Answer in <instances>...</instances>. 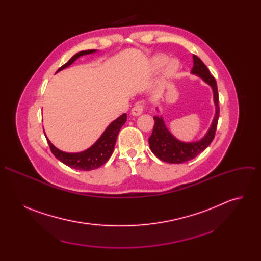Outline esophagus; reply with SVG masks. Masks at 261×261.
I'll list each match as a JSON object with an SVG mask.
<instances>
[{"mask_svg": "<svg viewBox=\"0 0 261 261\" xmlns=\"http://www.w3.org/2000/svg\"><path fill=\"white\" fill-rule=\"evenodd\" d=\"M143 109H144V105H143L142 103H138V104H136V105L132 108L131 114H132L133 116H139V115L142 114Z\"/></svg>", "mask_w": 261, "mask_h": 261, "instance_id": "esophagus-1", "label": "esophagus"}]
</instances>
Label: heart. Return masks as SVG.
I'll return each instance as SVG.
<instances>
[{
	"instance_id": "b5f03b06",
	"label": "heart",
	"mask_w": 261,
	"mask_h": 261,
	"mask_svg": "<svg viewBox=\"0 0 261 261\" xmlns=\"http://www.w3.org/2000/svg\"><path fill=\"white\" fill-rule=\"evenodd\" d=\"M168 61V58L164 55H158L156 57H154L152 59V68L154 70H159L161 68H163L166 65V63ZM178 70V63L175 60H172L169 62V64L166 65L165 68V75L167 77L173 76L174 74L177 72Z\"/></svg>"
}]
</instances>
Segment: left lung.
<instances>
[{"label": "left lung", "mask_w": 261, "mask_h": 261, "mask_svg": "<svg viewBox=\"0 0 261 261\" xmlns=\"http://www.w3.org/2000/svg\"><path fill=\"white\" fill-rule=\"evenodd\" d=\"M193 61L194 65L192 68V73L197 74L213 89L214 100L216 104V115L210 130L205 136L197 142H181L177 140L167 130L162 118L154 117L155 124L152 135L148 138V143H150L151 150L156 155V157L167 163L179 164L194 159L211 144L216 134L220 113L217 83L215 77L210 73L207 67L197 56H193Z\"/></svg>", "instance_id": "8db88e82"}]
</instances>
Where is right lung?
<instances>
[{
    "label": "right lung",
    "mask_w": 261,
    "mask_h": 261,
    "mask_svg": "<svg viewBox=\"0 0 261 261\" xmlns=\"http://www.w3.org/2000/svg\"><path fill=\"white\" fill-rule=\"evenodd\" d=\"M95 51H96L95 49H90V50H84V51L77 53L76 55H74L66 64L60 67L58 71L65 69L80 57L84 55H89ZM126 121H127L126 114L119 117L117 120H115L107 127V129L104 131L101 137L90 148H88L87 151L82 153H76V154L65 153L58 150L57 147H55L48 139H47V142L49 144L50 151L55 155V157L59 159L61 162H63L64 164H66L67 166L74 169L86 170V171L96 169L102 166L104 163H106V161L110 158L111 154H113L118 134Z\"/></svg>",
    "instance_id": "obj_1"
}]
</instances>
